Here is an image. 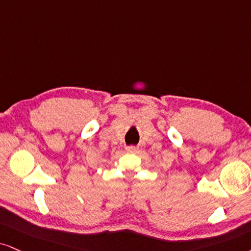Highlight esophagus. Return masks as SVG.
<instances>
[{"label":"esophagus","mask_w":251,"mask_h":251,"mask_svg":"<svg viewBox=\"0 0 251 251\" xmlns=\"http://www.w3.org/2000/svg\"><path fill=\"white\" fill-rule=\"evenodd\" d=\"M138 148L135 147V145H130V147H126V152H130V153H135L137 152Z\"/></svg>","instance_id":"esophagus-1"}]
</instances>
